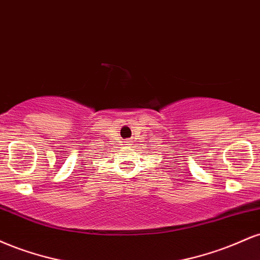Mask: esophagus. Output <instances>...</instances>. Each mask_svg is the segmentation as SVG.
Returning <instances> with one entry per match:
<instances>
[{
  "label": "esophagus",
  "mask_w": 260,
  "mask_h": 260,
  "mask_svg": "<svg viewBox=\"0 0 260 260\" xmlns=\"http://www.w3.org/2000/svg\"><path fill=\"white\" fill-rule=\"evenodd\" d=\"M132 144V142H131V140H126V142H124V145H131Z\"/></svg>",
  "instance_id": "34e87169"
}]
</instances>
